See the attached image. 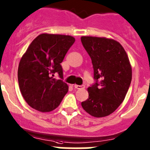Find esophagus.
Returning <instances> with one entry per match:
<instances>
[{
    "instance_id": "34e87169",
    "label": "esophagus",
    "mask_w": 150,
    "mask_h": 150,
    "mask_svg": "<svg viewBox=\"0 0 150 150\" xmlns=\"http://www.w3.org/2000/svg\"><path fill=\"white\" fill-rule=\"evenodd\" d=\"M74 88L76 89H82V88H84L85 86H78V85H74Z\"/></svg>"
}]
</instances>
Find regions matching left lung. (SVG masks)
<instances>
[{"label": "left lung", "mask_w": 150, "mask_h": 150, "mask_svg": "<svg viewBox=\"0 0 150 150\" xmlns=\"http://www.w3.org/2000/svg\"><path fill=\"white\" fill-rule=\"evenodd\" d=\"M81 42L91 59L97 80L88 88V98L81 105L94 117H106L119 107L127 94L132 76L129 59L123 46L112 38L82 36Z\"/></svg>", "instance_id": "left-lung-1"}]
</instances>
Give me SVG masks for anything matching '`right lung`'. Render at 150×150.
<instances>
[{"mask_svg": "<svg viewBox=\"0 0 150 150\" xmlns=\"http://www.w3.org/2000/svg\"><path fill=\"white\" fill-rule=\"evenodd\" d=\"M75 42L71 35L42 33L31 42L20 60L18 79L21 93L30 107L50 112L61 103L68 86L53 78H63L62 62Z\"/></svg>", "mask_w": 150, "mask_h": 150, "instance_id": "right-lung-1", "label": "right lung"}]
</instances>
